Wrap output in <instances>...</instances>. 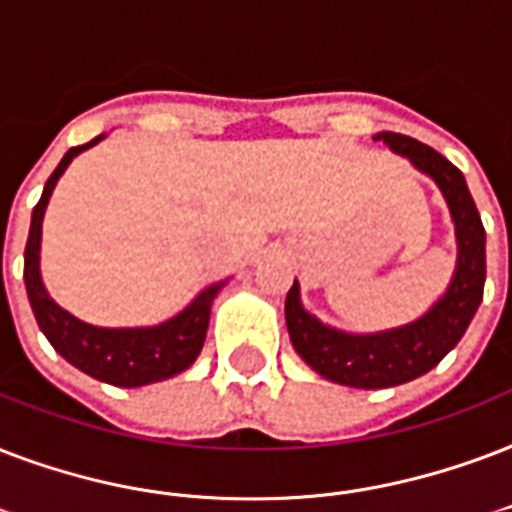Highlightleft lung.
<instances>
[{
  "instance_id": "left-lung-1",
  "label": "left lung",
  "mask_w": 512,
  "mask_h": 512,
  "mask_svg": "<svg viewBox=\"0 0 512 512\" xmlns=\"http://www.w3.org/2000/svg\"><path fill=\"white\" fill-rule=\"evenodd\" d=\"M376 141H384L392 152L408 157L441 186L457 227L459 256L449 291L433 310L408 326L382 334L355 336L323 326L310 312H304L299 283L293 280L291 291L285 296V323L296 352L320 376L363 390L411 382L438 366L465 336L486 283V232L462 170L417 138L379 133Z\"/></svg>"
}]
</instances>
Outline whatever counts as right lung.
<instances>
[{"label":"right lung","mask_w":512,"mask_h":512,"mask_svg":"<svg viewBox=\"0 0 512 512\" xmlns=\"http://www.w3.org/2000/svg\"><path fill=\"white\" fill-rule=\"evenodd\" d=\"M104 136L93 138L90 144L71 146L63 154L53 176L47 178L45 192L39 197L31 213L29 240L23 253V280L29 291L31 310L37 318L42 334L53 344L55 352H61L71 366L85 371L93 379H101L114 387H141V384L162 382L170 376L181 374L192 366L205 342L208 318H211L213 296L221 291L216 283L197 296V299L178 312L176 318L165 320L152 328H95L87 326L66 310H61L47 296L42 277H39V240H42V216H45L47 200L55 189V181L69 168V162L87 146L98 144Z\"/></svg>","instance_id":"obj_1"}]
</instances>
